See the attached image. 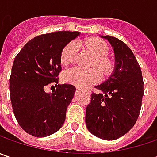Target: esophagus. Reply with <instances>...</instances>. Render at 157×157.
<instances>
[{
  "label": "esophagus",
  "mask_w": 157,
  "mask_h": 157,
  "mask_svg": "<svg viewBox=\"0 0 157 157\" xmlns=\"http://www.w3.org/2000/svg\"><path fill=\"white\" fill-rule=\"evenodd\" d=\"M77 89H81V87H79V86H77Z\"/></svg>",
  "instance_id": "1"
}]
</instances>
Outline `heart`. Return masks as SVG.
<instances>
[{
  "label": "heart",
  "instance_id": "1",
  "mask_svg": "<svg viewBox=\"0 0 157 157\" xmlns=\"http://www.w3.org/2000/svg\"><path fill=\"white\" fill-rule=\"evenodd\" d=\"M86 46L94 56V61L92 67H97L102 72H106L110 68V63L105 56L108 52V46L103 40L91 38L86 42ZM78 45L76 41H71L64 46L61 52V63L67 66L75 61ZM100 74L96 69L83 70L78 67H73L66 70L63 73V80L78 86H87L100 81Z\"/></svg>",
  "mask_w": 157,
  "mask_h": 157
}]
</instances>
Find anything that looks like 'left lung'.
<instances>
[{"label":"left lung","mask_w":157,"mask_h":157,"mask_svg":"<svg viewBox=\"0 0 157 157\" xmlns=\"http://www.w3.org/2000/svg\"><path fill=\"white\" fill-rule=\"evenodd\" d=\"M114 52V69L110 77L95 86L86 109V128L94 136L113 141L121 137L136 124L142 107V71L130 48L111 36H102Z\"/></svg>","instance_id":"left-lung-1"}]
</instances>
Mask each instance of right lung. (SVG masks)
<instances>
[{
  "label": "right lung",
  "instance_id": "add662e5",
  "mask_svg": "<svg viewBox=\"0 0 157 157\" xmlns=\"http://www.w3.org/2000/svg\"><path fill=\"white\" fill-rule=\"evenodd\" d=\"M80 32L57 31L37 36L16 55L9 78L10 100L18 124L36 137L51 136L61 128L76 88L58 84L60 56L64 46ZM51 82L56 89L47 94Z\"/></svg>",
  "mask_w": 157,
  "mask_h": 157
}]
</instances>
